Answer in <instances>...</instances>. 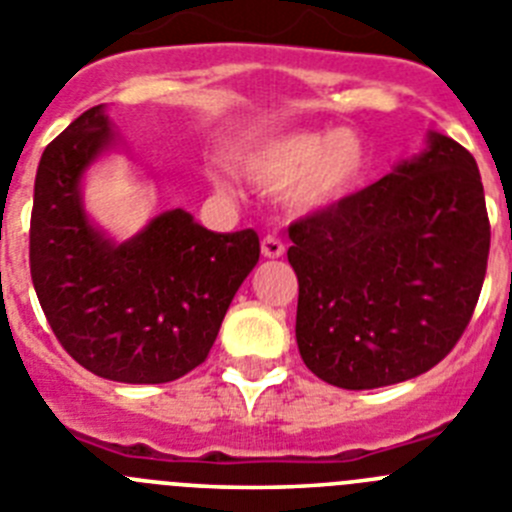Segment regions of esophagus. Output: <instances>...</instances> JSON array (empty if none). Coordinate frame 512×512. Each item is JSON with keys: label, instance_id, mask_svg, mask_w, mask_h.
<instances>
[{"label": "esophagus", "instance_id": "34e87169", "mask_svg": "<svg viewBox=\"0 0 512 512\" xmlns=\"http://www.w3.org/2000/svg\"><path fill=\"white\" fill-rule=\"evenodd\" d=\"M262 255L270 257V260H275V257H280L285 252V245H283V239L278 237V234H265L262 237Z\"/></svg>", "mask_w": 512, "mask_h": 512}]
</instances>
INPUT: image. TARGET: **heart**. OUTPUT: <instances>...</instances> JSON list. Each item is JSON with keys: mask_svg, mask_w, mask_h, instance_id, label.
<instances>
[{"mask_svg": "<svg viewBox=\"0 0 512 512\" xmlns=\"http://www.w3.org/2000/svg\"><path fill=\"white\" fill-rule=\"evenodd\" d=\"M370 160L365 135L339 127L267 137L239 158V168L262 191L288 188V201L298 211H316L342 201L365 181Z\"/></svg>", "mask_w": 512, "mask_h": 512, "instance_id": "obj_1", "label": "heart"}]
</instances>
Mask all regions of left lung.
<instances>
[{
  "instance_id": "8db88e82",
  "label": "left lung",
  "mask_w": 512,
  "mask_h": 512,
  "mask_svg": "<svg viewBox=\"0 0 512 512\" xmlns=\"http://www.w3.org/2000/svg\"><path fill=\"white\" fill-rule=\"evenodd\" d=\"M296 339L316 377L344 390L439 365L472 319L490 255L477 163L431 132L418 158L288 227Z\"/></svg>"
}]
</instances>
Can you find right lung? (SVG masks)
<instances>
[{
  "mask_svg": "<svg viewBox=\"0 0 512 512\" xmlns=\"http://www.w3.org/2000/svg\"><path fill=\"white\" fill-rule=\"evenodd\" d=\"M114 135L86 109L45 147L30 216V275L45 319L78 365L155 385L199 367L242 280L260 260L255 229L216 234L183 209L122 245L91 227L81 178Z\"/></svg>",
  "mask_w": 512,
  "mask_h": 512,
  "instance_id": "right-lung-1",
  "label": "right lung"
}]
</instances>
